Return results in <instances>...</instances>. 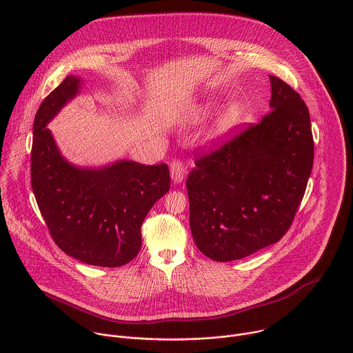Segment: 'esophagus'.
Listing matches in <instances>:
<instances>
[{"label": "esophagus", "instance_id": "34e87169", "mask_svg": "<svg viewBox=\"0 0 353 353\" xmlns=\"http://www.w3.org/2000/svg\"><path fill=\"white\" fill-rule=\"evenodd\" d=\"M170 177H172L174 184L183 183V180L185 177V168L180 161L172 162V165H170Z\"/></svg>", "mask_w": 353, "mask_h": 353}]
</instances>
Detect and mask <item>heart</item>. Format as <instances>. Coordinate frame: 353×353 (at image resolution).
I'll use <instances>...</instances> for the list:
<instances>
[{"instance_id":"1","label":"heart","mask_w":353,"mask_h":353,"mask_svg":"<svg viewBox=\"0 0 353 353\" xmlns=\"http://www.w3.org/2000/svg\"><path fill=\"white\" fill-rule=\"evenodd\" d=\"M216 108H218L216 100L208 99V100H204L203 103L196 105L190 114L195 119H203L211 114L212 112H215ZM244 114H245V109L240 102H230L229 105H226L216 119L215 127L212 130V137L215 139H223L228 135H230L241 124V121L244 120Z\"/></svg>"}]
</instances>
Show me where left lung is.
Returning a JSON list of instances; mask_svg holds the SVG:
<instances>
[{
  "mask_svg": "<svg viewBox=\"0 0 353 353\" xmlns=\"http://www.w3.org/2000/svg\"><path fill=\"white\" fill-rule=\"evenodd\" d=\"M271 112L212 154L187 179L190 229L214 261L244 259L288 232L313 168L310 114L299 93L270 75Z\"/></svg>",
  "mask_w": 353,
  "mask_h": 353,
  "instance_id": "obj_1",
  "label": "left lung"
}]
</instances>
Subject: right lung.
Masks as SVG:
<instances>
[{
    "instance_id": "1",
    "label": "right lung",
    "mask_w": 353,
    "mask_h": 353,
    "mask_svg": "<svg viewBox=\"0 0 353 353\" xmlns=\"http://www.w3.org/2000/svg\"><path fill=\"white\" fill-rule=\"evenodd\" d=\"M82 85L81 77L68 75L36 113L32 188L50 234L65 254L89 265L121 267L139 253L142 222L170 188L169 169L127 159L103 166L67 161L47 124Z\"/></svg>"
}]
</instances>
